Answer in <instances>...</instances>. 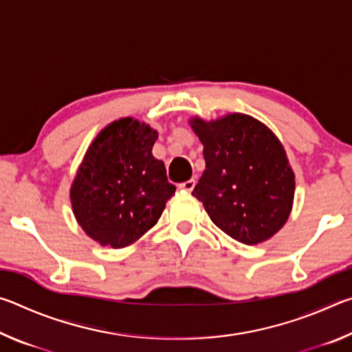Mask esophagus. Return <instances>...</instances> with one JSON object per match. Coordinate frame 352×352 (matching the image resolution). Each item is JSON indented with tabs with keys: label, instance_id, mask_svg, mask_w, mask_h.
Returning <instances> with one entry per match:
<instances>
[{
	"label": "esophagus",
	"instance_id": "obj_1",
	"mask_svg": "<svg viewBox=\"0 0 352 352\" xmlns=\"http://www.w3.org/2000/svg\"><path fill=\"white\" fill-rule=\"evenodd\" d=\"M194 186H195V180H186V182L178 184V188L183 190H188V192H190V190L194 189Z\"/></svg>",
	"mask_w": 352,
	"mask_h": 352
}]
</instances>
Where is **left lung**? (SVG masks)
<instances>
[{"label": "left lung", "instance_id": "1", "mask_svg": "<svg viewBox=\"0 0 352 352\" xmlns=\"http://www.w3.org/2000/svg\"><path fill=\"white\" fill-rule=\"evenodd\" d=\"M206 169L192 195L220 230L247 245L264 242L287 220L295 177L272 130L248 115L190 121Z\"/></svg>", "mask_w": 352, "mask_h": 352}]
</instances>
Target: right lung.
Returning <instances> with one entry per match:
<instances>
[{
  "label": "right lung",
  "mask_w": 352,
  "mask_h": 352,
  "mask_svg": "<svg viewBox=\"0 0 352 352\" xmlns=\"http://www.w3.org/2000/svg\"><path fill=\"white\" fill-rule=\"evenodd\" d=\"M157 132L132 118L110 124L83 158L71 204L83 231L100 245L122 248L162 217L175 186L153 158Z\"/></svg>",
  "instance_id": "1"
}]
</instances>
